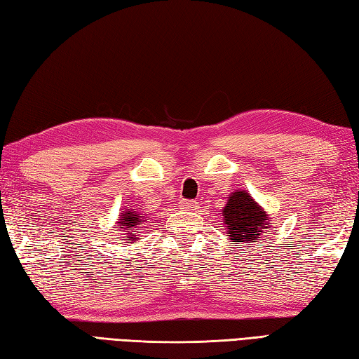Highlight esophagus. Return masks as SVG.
<instances>
[{
	"label": "esophagus",
	"mask_w": 359,
	"mask_h": 359,
	"mask_svg": "<svg viewBox=\"0 0 359 359\" xmlns=\"http://www.w3.org/2000/svg\"><path fill=\"white\" fill-rule=\"evenodd\" d=\"M182 210H188V211H193L196 210V202L194 201H184L180 203Z\"/></svg>",
	"instance_id": "34e87169"
}]
</instances>
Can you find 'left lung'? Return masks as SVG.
Listing matches in <instances>:
<instances>
[{
    "mask_svg": "<svg viewBox=\"0 0 359 359\" xmlns=\"http://www.w3.org/2000/svg\"><path fill=\"white\" fill-rule=\"evenodd\" d=\"M222 215L228 234L234 242H256L261 239L259 236L270 225L265 211L247 191L230 194Z\"/></svg>",
    "mask_w": 359,
    "mask_h": 359,
    "instance_id": "left-lung-1",
    "label": "left lung"
}]
</instances>
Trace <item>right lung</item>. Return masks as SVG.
<instances>
[{"label": "right lung", "instance_id": "1", "mask_svg": "<svg viewBox=\"0 0 359 359\" xmlns=\"http://www.w3.org/2000/svg\"><path fill=\"white\" fill-rule=\"evenodd\" d=\"M142 217L143 216L140 215V212L125 211L123 212V217H121V222H118V224H121L120 228H121V230H125V228H133V230H137V225L143 222ZM128 239L129 241H135V233H129Z\"/></svg>", "mask_w": 359, "mask_h": 359}]
</instances>
